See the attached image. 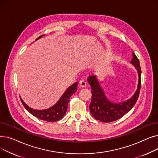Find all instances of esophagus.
Instances as JSON below:
<instances>
[{
    "label": "esophagus",
    "mask_w": 158,
    "mask_h": 158,
    "mask_svg": "<svg viewBox=\"0 0 158 158\" xmlns=\"http://www.w3.org/2000/svg\"><path fill=\"white\" fill-rule=\"evenodd\" d=\"M79 85L82 88H85L86 86V82L84 80H81L79 82Z\"/></svg>",
    "instance_id": "1"
}]
</instances>
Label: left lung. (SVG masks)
Instances as JSON below:
<instances>
[{"label":"left lung","instance_id":"8db88e82","mask_svg":"<svg viewBox=\"0 0 158 158\" xmlns=\"http://www.w3.org/2000/svg\"><path fill=\"white\" fill-rule=\"evenodd\" d=\"M131 63L138 71V82L135 93L128 100L119 103L110 101L104 92L97 76H89L88 82L92 88V101L89 104V110L93 117L102 122H111L122 118L128 113L135 105L139 94L141 88V70L139 60L134 52Z\"/></svg>","mask_w":158,"mask_h":158}]
</instances>
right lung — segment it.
Here are the masks:
<instances>
[{"mask_svg":"<svg viewBox=\"0 0 158 158\" xmlns=\"http://www.w3.org/2000/svg\"><path fill=\"white\" fill-rule=\"evenodd\" d=\"M44 36H45V35H41L37 39H36V40H38ZM77 85L78 82H76L69 86V88H67V89L62 95L60 100L56 102V104H55L51 107H49V108L45 110H38L32 109L23 102L20 97V98L25 108L31 114L35 116V117L47 122H56L60 120L64 117L66 110H67L70 98L77 91Z\"/></svg>","mask_w":158,"mask_h":158,"instance_id":"obj_1","label":"right lung"}]
</instances>
